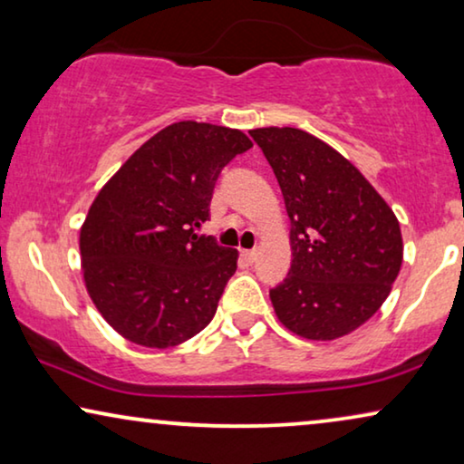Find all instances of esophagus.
I'll list each match as a JSON object with an SVG mask.
<instances>
[{"label": "esophagus", "mask_w": 464, "mask_h": 464, "mask_svg": "<svg viewBox=\"0 0 464 464\" xmlns=\"http://www.w3.org/2000/svg\"><path fill=\"white\" fill-rule=\"evenodd\" d=\"M243 256L249 259V262H253V259L257 257V249H246V251H243Z\"/></svg>", "instance_id": "esophagus-1"}]
</instances>
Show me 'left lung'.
<instances>
[{
  "instance_id": "8db88e82",
  "label": "left lung",
  "mask_w": 464,
  "mask_h": 464,
  "mask_svg": "<svg viewBox=\"0 0 464 464\" xmlns=\"http://www.w3.org/2000/svg\"><path fill=\"white\" fill-rule=\"evenodd\" d=\"M281 186L291 268L270 289L278 321L306 340H335L370 321L401 270V227L370 181L306 130H249Z\"/></svg>"
}]
</instances>
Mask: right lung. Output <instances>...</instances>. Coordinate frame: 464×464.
Segmentation results:
<instances>
[{
    "label": "right lung",
    "mask_w": 464,
    "mask_h": 464,
    "mask_svg": "<svg viewBox=\"0 0 464 464\" xmlns=\"http://www.w3.org/2000/svg\"><path fill=\"white\" fill-rule=\"evenodd\" d=\"M251 145L237 129L175 122L101 188L80 230L82 272L94 306L122 338L170 348L211 323L238 251L196 227L208 219L221 169Z\"/></svg>",
    "instance_id": "obj_1"
}]
</instances>
